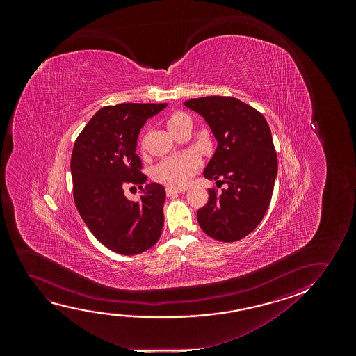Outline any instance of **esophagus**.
<instances>
[{
    "label": "esophagus",
    "mask_w": 356,
    "mask_h": 356,
    "mask_svg": "<svg viewBox=\"0 0 356 356\" xmlns=\"http://www.w3.org/2000/svg\"><path fill=\"white\" fill-rule=\"evenodd\" d=\"M181 192H184V190L172 188V187H166V195H168V197H174V195H179Z\"/></svg>",
    "instance_id": "1"
}]
</instances>
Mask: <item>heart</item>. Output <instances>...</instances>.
Returning a JSON list of instances; mask_svg holds the SVG:
<instances>
[{
    "label": "heart",
    "mask_w": 356,
    "mask_h": 356,
    "mask_svg": "<svg viewBox=\"0 0 356 356\" xmlns=\"http://www.w3.org/2000/svg\"><path fill=\"white\" fill-rule=\"evenodd\" d=\"M191 122L185 113L175 112L171 114L166 125L174 135L180 130L185 122ZM200 166V161L192 153H180L170 156L158 163L153 169V179L156 182L165 184L171 187H185L190 182L191 177L195 175Z\"/></svg>",
    "instance_id": "heart-1"
}]
</instances>
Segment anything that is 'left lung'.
I'll use <instances>...</instances> for the list:
<instances>
[{"label":"left lung","mask_w":356,"mask_h":356,"mask_svg":"<svg viewBox=\"0 0 356 356\" xmlns=\"http://www.w3.org/2000/svg\"><path fill=\"white\" fill-rule=\"evenodd\" d=\"M186 107L200 113L219 142L204 169L209 200L197 213L200 229L220 242H237L258 227L268 210L277 175V154L263 114L227 96L191 98ZM219 187V185H218Z\"/></svg>","instance_id":"8db88e82"}]
</instances>
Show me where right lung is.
Here are the masks:
<instances>
[{"label": "right lung", "mask_w": 356, "mask_h": 356, "mask_svg": "<svg viewBox=\"0 0 356 356\" xmlns=\"http://www.w3.org/2000/svg\"><path fill=\"white\" fill-rule=\"evenodd\" d=\"M168 103H120L98 111L79 134L70 170L74 202L88 229L115 253L136 255L161 238L165 190L152 184L141 200L127 188H142L147 176L137 156V137L148 118Z\"/></svg>", "instance_id": "right-lung-1"}]
</instances>
